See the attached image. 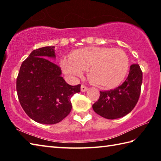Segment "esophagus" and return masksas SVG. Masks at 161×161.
<instances>
[{"label":"esophagus","mask_w":161,"mask_h":161,"mask_svg":"<svg viewBox=\"0 0 161 161\" xmlns=\"http://www.w3.org/2000/svg\"><path fill=\"white\" fill-rule=\"evenodd\" d=\"M87 89H88V87L84 85V84H81V92H86Z\"/></svg>","instance_id":"esophagus-1"}]
</instances>
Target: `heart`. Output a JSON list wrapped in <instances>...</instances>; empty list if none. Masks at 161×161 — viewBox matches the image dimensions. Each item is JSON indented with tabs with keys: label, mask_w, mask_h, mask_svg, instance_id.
Returning <instances> with one entry per match:
<instances>
[{
	"label": "heart",
	"mask_w": 161,
	"mask_h": 161,
	"mask_svg": "<svg viewBox=\"0 0 161 161\" xmlns=\"http://www.w3.org/2000/svg\"><path fill=\"white\" fill-rule=\"evenodd\" d=\"M60 66L72 79L80 77L89 69L92 83L102 88H114L122 82L129 69L127 54L120 49L90 47L73 51L63 58Z\"/></svg>",
	"instance_id": "b5f03b06"
}]
</instances>
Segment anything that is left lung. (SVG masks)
<instances>
[{
	"label": "left lung",
	"mask_w": 161,
	"mask_h": 161,
	"mask_svg": "<svg viewBox=\"0 0 161 161\" xmlns=\"http://www.w3.org/2000/svg\"><path fill=\"white\" fill-rule=\"evenodd\" d=\"M143 72L139 65H130L124 82L114 89L100 92L99 100L92 105L94 111L107 119H116L130 113L137 103L141 94Z\"/></svg>",
	"instance_id": "1"
}]
</instances>
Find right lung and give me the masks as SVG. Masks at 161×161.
Masks as SVG:
<instances>
[{"label":"right lung","mask_w":161,"mask_h":161,"mask_svg":"<svg viewBox=\"0 0 161 161\" xmlns=\"http://www.w3.org/2000/svg\"><path fill=\"white\" fill-rule=\"evenodd\" d=\"M54 47L35 50L22 63L16 89L21 107L37 123L54 124L72 110L70 99L80 92L81 84L71 86L61 77L60 67L50 60L55 58Z\"/></svg>","instance_id":"right-lung-1"}]
</instances>
